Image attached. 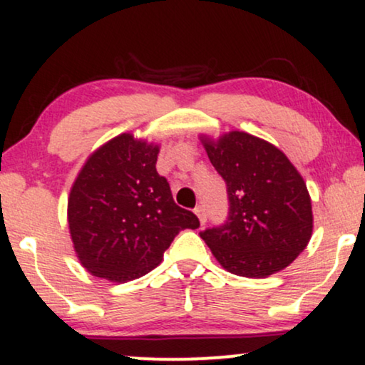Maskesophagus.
<instances>
[{
    "label": "esophagus",
    "instance_id": "34e87169",
    "mask_svg": "<svg viewBox=\"0 0 365 365\" xmlns=\"http://www.w3.org/2000/svg\"><path fill=\"white\" fill-rule=\"evenodd\" d=\"M194 214L199 217V222L201 224L206 222V209H204L202 206H197L196 209H194Z\"/></svg>",
    "mask_w": 365,
    "mask_h": 365
}]
</instances>
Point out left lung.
I'll return each instance as SVG.
<instances>
[{
  "instance_id": "left-lung-1",
  "label": "left lung",
  "mask_w": 365,
  "mask_h": 365,
  "mask_svg": "<svg viewBox=\"0 0 365 365\" xmlns=\"http://www.w3.org/2000/svg\"><path fill=\"white\" fill-rule=\"evenodd\" d=\"M199 139L229 196L226 224L201 232L212 256L242 277L264 279L286 269L307 247L314 227L301 173L281 149L249 133Z\"/></svg>"
}]
</instances>
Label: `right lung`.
<instances>
[{"label":"right lung","mask_w":365,"mask_h":365,"mask_svg":"<svg viewBox=\"0 0 365 365\" xmlns=\"http://www.w3.org/2000/svg\"><path fill=\"white\" fill-rule=\"evenodd\" d=\"M158 154L159 144L123 133L89 154L74 179L69 236L93 276L118 284L143 277L161 264L179 231L199 227L158 174Z\"/></svg>","instance_id":"obj_1"}]
</instances>
